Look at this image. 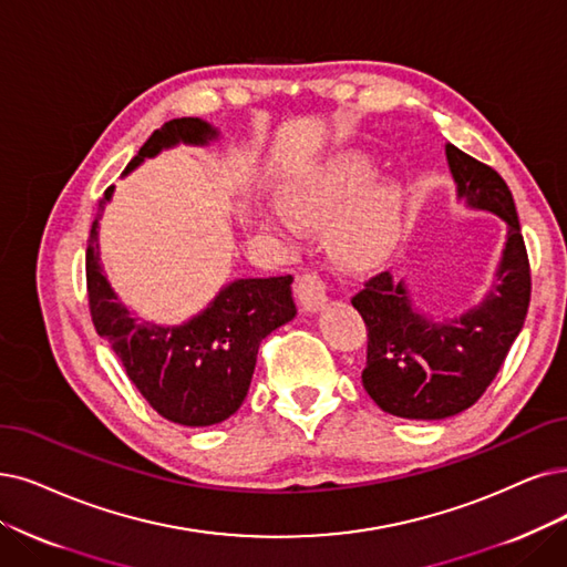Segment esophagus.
Returning <instances> with one entry per match:
<instances>
[{"mask_svg":"<svg viewBox=\"0 0 567 567\" xmlns=\"http://www.w3.org/2000/svg\"><path fill=\"white\" fill-rule=\"evenodd\" d=\"M298 300L305 311H319L328 302V288L316 271H305L298 279Z\"/></svg>","mask_w":567,"mask_h":567,"instance_id":"esophagus-1","label":"esophagus"}]
</instances>
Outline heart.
Returning <instances> with one entry per match:
<instances>
[{
	"label": "heart",
	"instance_id": "obj_1",
	"mask_svg": "<svg viewBox=\"0 0 567 567\" xmlns=\"http://www.w3.org/2000/svg\"><path fill=\"white\" fill-rule=\"evenodd\" d=\"M377 174L365 153H342L319 172L292 181L281 190V209L307 228L328 226V248L344 267H370L386 256L402 228L404 195L395 178ZM260 220L286 230L288 223L269 212Z\"/></svg>",
	"mask_w": 567,
	"mask_h": 567
}]
</instances>
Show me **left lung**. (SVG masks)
<instances>
[{
  "mask_svg": "<svg viewBox=\"0 0 567 567\" xmlns=\"http://www.w3.org/2000/svg\"><path fill=\"white\" fill-rule=\"evenodd\" d=\"M444 153L456 199L507 225L493 284L480 302L440 319L389 271L351 300L370 337L362 386L383 412L412 421L456 416L477 402L524 328L530 302L528 256L507 184L454 144H444Z\"/></svg>",
  "mask_w": 567,
  "mask_h": 567,
  "instance_id": "obj_1",
  "label": "left lung"
}]
</instances>
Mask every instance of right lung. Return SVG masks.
Instances as JSON below:
<instances>
[{"label": "right lung", "instance_id": "obj_1", "mask_svg": "<svg viewBox=\"0 0 567 567\" xmlns=\"http://www.w3.org/2000/svg\"><path fill=\"white\" fill-rule=\"evenodd\" d=\"M220 130L202 118H174L155 130L123 176L178 144L205 148ZM116 186L100 199L85 254L90 313L100 337L153 410L172 423L207 427L230 419L251 386L262 339L296 319L292 277L235 279L178 326L140 319L111 288L100 260V220Z\"/></svg>", "mask_w": 567, "mask_h": 567}]
</instances>
